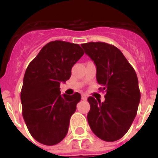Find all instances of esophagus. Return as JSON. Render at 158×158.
I'll return each instance as SVG.
<instances>
[{
    "label": "esophagus",
    "instance_id": "34e87169",
    "mask_svg": "<svg viewBox=\"0 0 158 158\" xmlns=\"http://www.w3.org/2000/svg\"><path fill=\"white\" fill-rule=\"evenodd\" d=\"M81 99L83 100H86L88 99V96L86 94H82L81 96Z\"/></svg>",
    "mask_w": 158,
    "mask_h": 158
}]
</instances>
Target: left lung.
<instances>
[{
    "mask_svg": "<svg viewBox=\"0 0 158 158\" xmlns=\"http://www.w3.org/2000/svg\"><path fill=\"white\" fill-rule=\"evenodd\" d=\"M96 66V80L105 100L88 98L89 127L102 140L115 142L127 132L137 115L141 93L135 69L115 46L102 42L81 44Z\"/></svg>",
    "mask_w": 158,
    "mask_h": 158,
    "instance_id": "8db88e82",
    "label": "left lung"
}]
</instances>
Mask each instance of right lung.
Listing matches in <instances>:
<instances>
[{"label":"right lung","mask_w":158,"mask_h":158,"mask_svg":"<svg viewBox=\"0 0 158 158\" xmlns=\"http://www.w3.org/2000/svg\"><path fill=\"white\" fill-rule=\"evenodd\" d=\"M83 54L78 44L50 42L26 69L20 93L22 114L31 136L42 144L56 145L67 135L81 96L61 95L60 83L69 80L72 67Z\"/></svg>","instance_id":"1"}]
</instances>
